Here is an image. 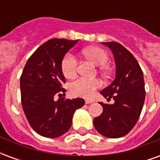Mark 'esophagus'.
Instances as JSON below:
<instances>
[{"label": "esophagus", "instance_id": "obj_1", "mask_svg": "<svg viewBox=\"0 0 160 160\" xmlns=\"http://www.w3.org/2000/svg\"><path fill=\"white\" fill-rule=\"evenodd\" d=\"M85 102H86V104H92V103H93V100L92 99H86L85 100Z\"/></svg>", "mask_w": 160, "mask_h": 160}]
</instances>
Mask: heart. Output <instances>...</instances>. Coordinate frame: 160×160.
Here are the masks:
<instances>
[{
	"label": "heart",
	"mask_w": 160,
	"mask_h": 160,
	"mask_svg": "<svg viewBox=\"0 0 160 160\" xmlns=\"http://www.w3.org/2000/svg\"><path fill=\"white\" fill-rule=\"evenodd\" d=\"M85 56L97 66H104L108 62V55L106 51L99 47H90L84 50ZM78 62L72 53H68L62 61V70L66 78H73L76 74ZM103 73H107V69L102 68ZM99 81L95 79H87L84 77L78 78L69 85L70 92L75 96L89 98L92 96L99 87Z\"/></svg>",
	"instance_id": "1"
}]
</instances>
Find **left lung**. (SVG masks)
Segmentation results:
<instances>
[{
    "label": "left lung",
    "mask_w": 160,
    "mask_h": 160,
    "mask_svg": "<svg viewBox=\"0 0 160 160\" xmlns=\"http://www.w3.org/2000/svg\"><path fill=\"white\" fill-rule=\"evenodd\" d=\"M112 51L116 76L101 95L113 104L99 102L103 107L100 116L93 119L96 130L107 138H120L134 128L140 118L145 101L143 73L139 63L127 49L117 42H102Z\"/></svg>",
    "instance_id": "8db88e82"
}]
</instances>
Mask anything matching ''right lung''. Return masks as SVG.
I'll return each instance as SVG.
<instances>
[{
    "label": "right lung",
    "mask_w": 160,
    "mask_h": 160,
    "mask_svg": "<svg viewBox=\"0 0 160 160\" xmlns=\"http://www.w3.org/2000/svg\"><path fill=\"white\" fill-rule=\"evenodd\" d=\"M79 40L54 38L31 56L20 77L21 103L28 122L41 136L56 138L69 130L73 113L85 104L83 98L55 100L64 94L66 79L62 61Z\"/></svg>",
    "instance_id": "1"
}]
</instances>
